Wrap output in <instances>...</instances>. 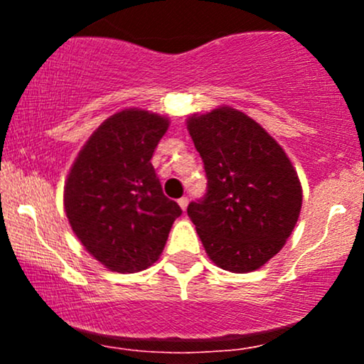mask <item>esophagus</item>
<instances>
[{
	"label": "esophagus",
	"mask_w": 364,
	"mask_h": 364,
	"mask_svg": "<svg viewBox=\"0 0 364 364\" xmlns=\"http://www.w3.org/2000/svg\"><path fill=\"white\" fill-rule=\"evenodd\" d=\"M188 202H190V200H188V196H181V198L178 200L179 207H181L183 210H186V207H188Z\"/></svg>",
	"instance_id": "1"
}]
</instances>
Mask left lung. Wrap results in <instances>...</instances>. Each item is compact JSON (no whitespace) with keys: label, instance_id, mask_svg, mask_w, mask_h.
Wrapping results in <instances>:
<instances>
[{"label":"left lung","instance_id":"1","mask_svg":"<svg viewBox=\"0 0 364 364\" xmlns=\"http://www.w3.org/2000/svg\"><path fill=\"white\" fill-rule=\"evenodd\" d=\"M207 193L188 205L210 260L229 272L260 269L286 245L301 210L298 174L257 121L219 107L188 118Z\"/></svg>","mask_w":364,"mask_h":364}]
</instances>
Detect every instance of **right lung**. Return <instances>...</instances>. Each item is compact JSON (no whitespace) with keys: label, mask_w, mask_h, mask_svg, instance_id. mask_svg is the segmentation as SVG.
Returning <instances> with one entry per match:
<instances>
[{"label":"right lung","mask_w":364,"mask_h":364,"mask_svg":"<svg viewBox=\"0 0 364 364\" xmlns=\"http://www.w3.org/2000/svg\"><path fill=\"white\" fill-rule=\"evenodd\" d=\"M169 121L141 109L116 112L92 133L65 185L73 232L114 272H140L157 262L183 214L162 191L150 159Z\"/></svg>","instance_id":"add662e5"}]
</instances>
